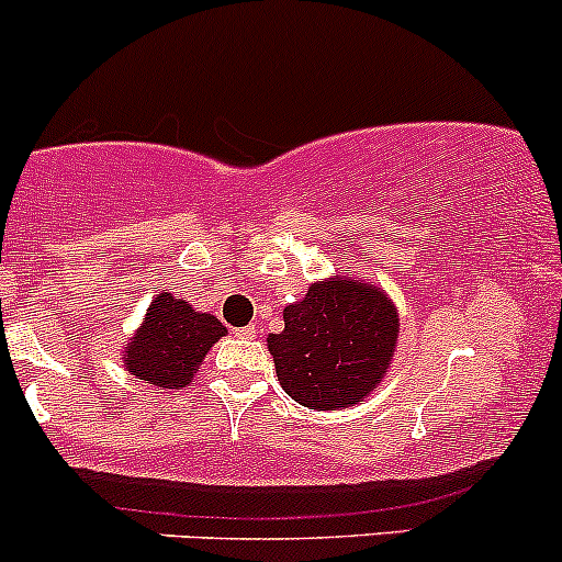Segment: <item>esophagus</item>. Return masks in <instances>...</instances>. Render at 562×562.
I'll return each mask as SVG.
<instances>
[{"instance_id":"obj_1","label":"esophagus","mask_w":562,"mask_h":562,"mask_svg":"<svg viewBox=\"0 0 562 562\" xmlns=\"http://www.w3.org/2000/svg\"><path fill=\"white\" fill-rule=\"evenodd\" d=\"M235 337H244V340H251V337H257V327H255V324H249V327H238V329H235Z\"/></svg>"}]
</instances>
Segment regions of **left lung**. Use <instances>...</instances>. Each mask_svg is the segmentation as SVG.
I'll return each instance as SVG.
<instances>
[{
  "mask_svg": "<svg viewBox=\"0 0 562 562\" xmlns=\"http://www.w3.org/2000/svg\"><path fill=\"white\" fill-rule=\"evenodd\" d=\"M400 313L370 281L327 279L283 307V331L268 337L281 389L311 409L353 407L385 378Z\"/></svg>",
  "mask_w": 562,
  "mask_h": 562,
  "instance_id": "8db88e82",
  "label": "left lung"
}]
</instances>
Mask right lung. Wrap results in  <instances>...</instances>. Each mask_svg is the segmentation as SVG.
<instances>
[{"label": "right lung", "mask_w": 562, "mask_h": 562, "mask_svg": "<svg viewBox=\"0 0 562 562\" xmlns=\"http://www.w3.org/2000/svg\"><path fill=\"white\" fill-rule=\"evenodd\" d=\"M225 335L227 329L220 318L198 313L190 303L162 289L125 346L123 364L131 375L158 391L184 389L201 370L203 356Z\"/></svg>", "instance_id": "obj_1"}]
</instances>
